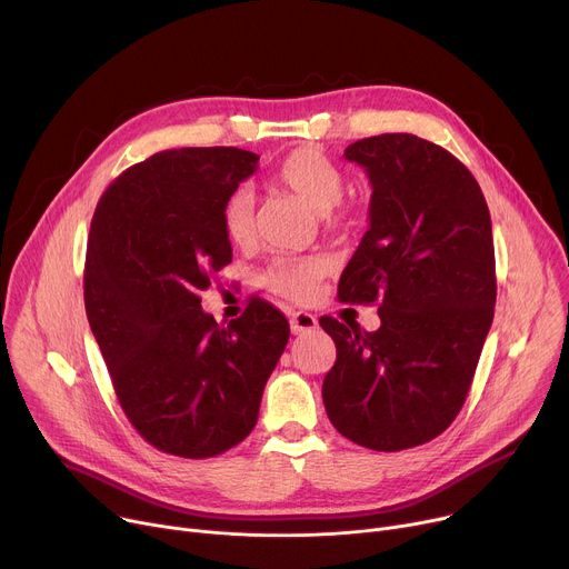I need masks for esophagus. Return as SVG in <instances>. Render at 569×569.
Masks as SVG:
<instances>
[{"label":"esophagus","mask_w":569,"mask_h":569,"mask_svg":"<svg viewBox=\"0 0 569 569\" xmlns=\"http://www.w3.org/2000/svg\"><path fill=\"white\" fill-rule=\"evenodd\" d=\"M289 328L293 335H305V332L317 330L319 321H317V317H311V313H307V311H291Z\"/></svg>","instance_id":"obj_1"}]
</instances>
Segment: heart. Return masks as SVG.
<instances>
[{
  "label": "heart",
  "mask_w": 569,
  "mask_h": 569,
  "mask_svg": "<svg viewBox=\"0 0 569 569\" xmlns=\"http://www.w3.org/2000/svg\"><path fill=\"white\" fill-rule=\"evenodd\" d=\"M273 180L313 212L326 214L328 219L343 217L337 212L343 197V173L321 149L300 147L291 151L278 164ZM252 212H256V199L246 187H237L223 201L221 226L234 246H246L252 239V232H256V214ZM321 271V262L313 258H280L264 269L262 284L284 298L307 300L317 291Z\"/></svg>",
  "instance_id": "heart-1"
}]
</instances>
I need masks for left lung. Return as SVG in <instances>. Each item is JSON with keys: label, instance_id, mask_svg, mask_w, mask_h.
Here are the masks:
<instances>
[{"label": "left lung", "instance_id": "8db88e82", "mask_svg": "<svg viewBox=\"0 0 569 569\" xmlns=\"http://www.w3.org/2000/svg\"><path fill=\"white\" fill-rule=\"evenodd\" d=\"M343 156L372 197L339 300L377 302L382 326L319 321L337 346L323 402L352 443L398 452L443 433L468 398L497 296L490 212L468 167L411 133L363 138Z\"/></svg>", "mask_w": 569, "mask_h": 569}]
</instances>
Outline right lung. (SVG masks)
<instances>
[{
	"label": "right lung",
	"mask_w": 569,
	"mask_h": 569,
	"mask_svg": "<svg viewBox=\"0 0 569 569\" xmlns=\"http://www.w3.org/2000/svg\"><path fill=\"white\" fill-rule=\"evenodd\" d=\"M258 160L234 147L160 151L108 184L90 223V330L126 418L173 457L241 443L289 341L284 313L264 300L228 328L201 309V291L232 260L223 201Z\"/></svg>",
	"instance_id": "right-lung-1"
}]
</instances>
